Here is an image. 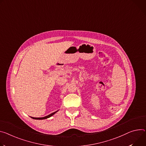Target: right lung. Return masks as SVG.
Listing matches in <instances>:
<instances>
[{"label":"right lung","mask_w":146,"mask_h":146,"mask_svg":"<svg viewBox=\"0 0 146 146\" xmlns=\"http://www.w3.org/2000/svg\"><path fill=\"white\" fill-rule=\"evenodd\" d=\"M58 111H56V112H53V113H50V114H49V115H47V116H46L42 117H31L33 118V119H39V120H41V119H47V118L50 117L52 116V115H54L55 113H56Z\"/></svg>","instance_id":"right-lung-1"}]
</instances>
